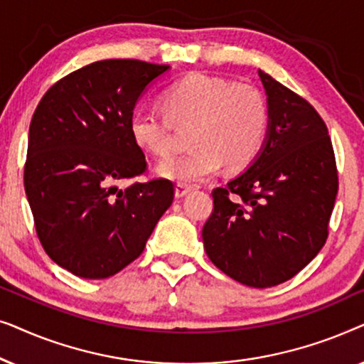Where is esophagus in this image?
<instances>
[{
    "instance_id": "obj_1",
    "label": "esophagus",
    "mask_w": 364,
    "mask_h": 364,
    "mask_svg": "<svg viewBox=\"0 0 364 364\" xmlns=\"http://www.w3.org/2000/svg\"><path fill=\"white\" fill-rule=\"evenodd\" d=\"M191 191H192V186H188V183H186V182H177V186H176L177 197H183L187 192H191Z\"/></svg>"
}]
</instances>
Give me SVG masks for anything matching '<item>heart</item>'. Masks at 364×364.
I'll use <instances>...</instances> for the list:
<instances>
[{"label": "heart", "mask_w": 364, "mask_h": 364, "mask_svg": "<svg viewBox=\"0 0 364 364\" xmlns=\"http://www.w3.org/2000/svg\"><path fill=\"white\" fill-rule=\"evenodd\" d=\"M162 106L166 112L139 109L129 129L142 151L167 157L173 151L176 129L192 127L191 144L196 149L159 166V172L173 181H203L222 164L230 171L245 168L265 139L267 99L253 84L192 73L162 94Z\"/></svg>", "instance_id": "heart-1"}]
</instances>
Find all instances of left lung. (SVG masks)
<instances>
[{
	"label": "left lung",
	"mask_w": 364,
	"mask_h": 364,
	"mask_svg": "<svg viewBox=\"0 0 364 364\" xmlns=\"http://www.w3.org/2000/svg\"><path fill=\"white\" fill-rule=\"evenodd\" d=\"M258 74L268 96L267 142L245 172L213 188L202 238L225 275L268 288L295 277L325 245L338 171L316 109L267 73Z\"/></svg>",
	"instance_id": "8db88e82"
}]
</instances>
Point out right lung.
I'll list each match as a JSON object with an SVG mask.
<instances>
[{
	"label": "right lung",
	"mask_w": 364,
	"mask_h": 364,
	"mask_svg": "<svg viewBox=\"0 0 364 364\" xmlns=\"http://www.w3.org/2000/svg\"><path fill=\"white\" fill-rule=\"evenodd\" d=\"M167 64L106 59L53 84L33 114L24 188L39 242L76 277L101 280L136 260L173 200L131 136L137 99Z\"/></svg>",
	"instance_id": "obj_1"
}]
</instances>
